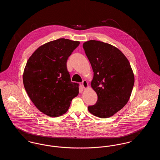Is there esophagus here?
<instances>
[{
    "label": "esophagus",
    "mask_w": 160,
    "mask_h": 160,
    "mask_svg": "<svg viewBox=\"0 0 160 160\" xmlns=\"http://www.w3.org/2000/svg\"><path fill=\"white\" fill-rule=\"evenodd\" d=\"M82 86H83V89H87L88 87H89V85H88V82H87V81L86 80H83V82H82Z\"/></svg>",
    "instance_id": "34e87169"
}]
</instances>
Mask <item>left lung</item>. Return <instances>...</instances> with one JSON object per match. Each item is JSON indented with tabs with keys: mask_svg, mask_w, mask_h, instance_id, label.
<instances>
[{
	"mask_svg": "<svg viewBox=\"0 0 160 160\" xmlns=\"http://www.w3.org/2000/svg\"><path fill=\"white\" fill-rule=\"evenodd\" d=\"M83 47L93 71L92 88L98 96L97 102L88 109L100 118H109L129 100L134 84L132 70L125 56L114 46L90 40Z\"/></svg>",
	"mask_w": 160,
	"mask_h": 160,
	"instance_id": "left-lung-1",
	"label": "left lung"
}]
</instances>
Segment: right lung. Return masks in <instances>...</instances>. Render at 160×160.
<instances>
[{"mask_svg": "<svg viewBox=\"0 0 160 160\" xmlns=\"http://www.w3.org/2000/svg\"><path fill=\"white\" fill-rule=\"evenodd\" d=\"M79 41L60 38L40 46L27 62L23 73L25 90L38 110L50 117L65 114L78 94L79 84L71 81L69 56Z\"/></svg>", "mask_w": 160, "mask_h": 160, "instance_id": "1", "label": "right lung"}]
</instances>
